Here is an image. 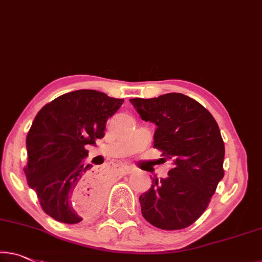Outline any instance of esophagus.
<instances>
[{
	"label": "esophagus",
	"mask_w": 262,
	"mask_h": 262,
	"mask_svg": "<svg viewBox=\"0 0 262 262\" xmlns=\"http://www.w3.org/2000/svg\"><path fill=\"white\" fill-rule=\"evenodd\" d=\"M117 168H118V170L123 173V175H126V173H130L132 171L131 166H128L126 164H117Z\"/></svg>",
	"instance_id": "esophagus-1"
}]
</instances>
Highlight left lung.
<instances>
[{
    "label": "left lung",
    "instance_id": "left-lung-1",
    "mask_svg": "<svg viewBox=\"0 0 262 262\" xmlns=\"http://www.w3.org/2000/svg\"><path fill=\"white\" fill-rule=\"evenodd\" d=\"M130 101L140 118L156 124L154 147L172 164L168 177H154L151 188L139 196L142 214L157 228L183 229L207 209L225 175L219 125L207 108L182 93Z\"/></svg>",
    "mask_w": 262,
    "mask_h": 262
}]
</instances>
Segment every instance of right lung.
Instances as JSON below:
<instances>
[{
  "instance_id": "1",
  "label": "right lung",
  "mask_w": 262,
  "mask_h": 262,
  "mask_svg": "<svg viewBox=\"0 0 262 262\" xmlns=\"http://www.w3.org/2000/svg\"><path fill=\"white\" fill-rule=\"evenodd\" d=\"M123 99L94 90L62 94L37 113L27 135L25 168L45 213L74 225L99 209L104 189L94 176L85 145L104 137L106 122Z\"/></svg>"
}]
</instances>
